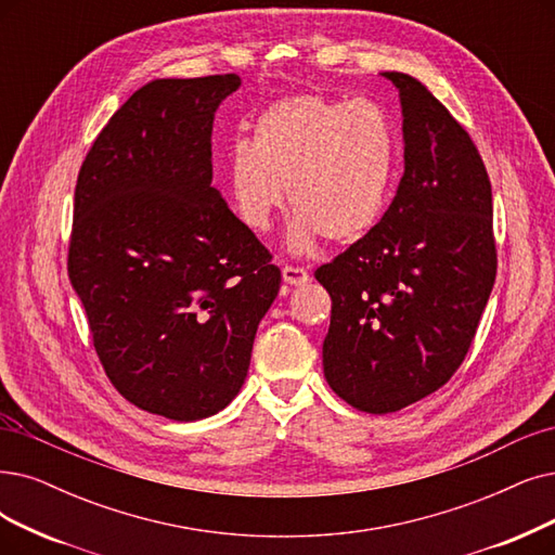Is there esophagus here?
I'll return each mask as SVG.
<instances>
[{
  "label": "esophagus",
  "instance_id": "esophagus-1",
  "mask_svg": "<svg viewBox=\"0 0 555 555\" xmlns=\"http://www.w3.org/2000/svg\"><path fill=\"white\" fill-rule=\"evenodd\" d=\"M282 280H284L286 284L298 286V284H305V282H309V273H307L305 269H300V266H292V263H286V266H282Z\"/></svg>",
  "mask_w": 555,
  "mask_h": 555
}]
</instances>
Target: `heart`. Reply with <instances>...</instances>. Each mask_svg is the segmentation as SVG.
Returning a JSON list of instances; mask_svg holds the SVG:
<instances>
[{"label": "heart", "instance_id": "heart-1", "mask_svg": "<svg viewBox=\"0 0 555 555\" xmlns=\"http://www.w3.org/2000/svg\"><path fill=\"white\" fill-rule=\"evenodd\" d=\"M225 166L234 211L253 232L271 228L286 189L296 211L289 234L296 250L319 234L348 243L385 211L398 134L389 111L375 100L294 95L261 111L253 141L234 139Z\"/></svg>", "mask_w": 555, "mask_h": 555}]
</instances>
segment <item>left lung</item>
<instances>
[{
	"instance_id": "1",
	"label": "left lung",
	"mask_w": 555,
	"mask_h": 555,
	"mask_svg": "<svg viewBox=\"0 0 555 555\" xmlns=\"http://www.w3.org/2000/svg\"><path fill=\"white\" fill-rule=\"evenodd\" d=\"M383 75L401 93L405 172L380 223L314 273L332 298L325 380L369 414L453 378L496 280L492 184L476 143L418 79Z\"/></svg>"
}]
</instances>
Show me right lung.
Returning a JSON list of instances; mask_svg holds the SVG:
<instances>
[{"label":"right lung","instance_id":"obj_1","mask_svg":"<svg viewBox=\"0 0 555 555\" xmlns=\"http://www.w3.org/2000/svg\"><path fill=\"white\" fill-rule=\"evenodd\" d=\"M241 79H154L79 168L68 275L100 364L129 403L175 421L223 410L280 292L269 248L211 186V125Z\"/></svg>","mask_w":555,"mask_h":555}]
</instances>
